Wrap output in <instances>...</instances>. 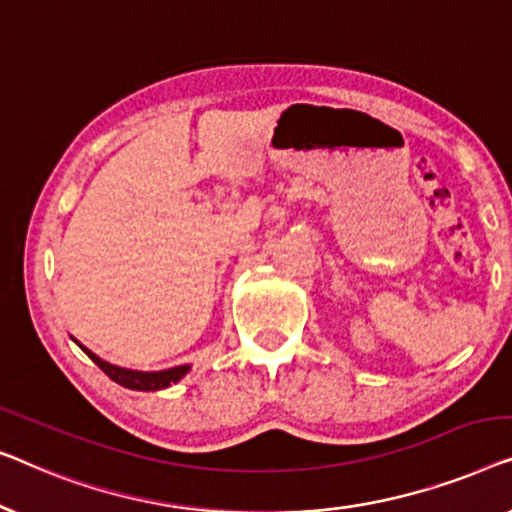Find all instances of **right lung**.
<instances>
[{"instance_id":"add662e5","label":"right lung","mask_w":512,"mask_h":512,"mask_svg":"<svg viewBox=\"0 0 512 512\" xmlns=\"http://www.w3.org/2000/svg\"><path fill=\"white\" fill-rule=\"evenodd\" d=\"M74 343L81 348L85 355H88L92 362H95L99 369H102L106 376H109L113 383H118L127 390H136V392H157V390H167V387L176 385L187 371L192 369V364H181L174 366V369H164V371H136V369H125V366H115L111 362H104L102 357H97L95 352L85 348L83 343H78L74 338Z\"/></svg>"}]
</instances>
